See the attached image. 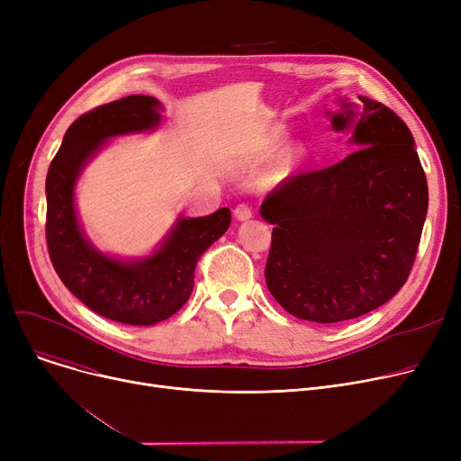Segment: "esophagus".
I'll use <instances>...</instances> for the list:
<instances>
[{"label": "esophagus", "mask_w": 461, "mask_h": 461, "mask_svg": "<svg viewBox=\"0 0 461 461\" xmlns=\"http://www.w3.org/2000/svg\"><path fill=\"white\" fill-rule=\"evenodd\" d=\"M233 212L237 216V221H249V218L252 216V207L249 203H239Z\"/></svg>", "instance_id": "esophagus-1"}]
</instances>
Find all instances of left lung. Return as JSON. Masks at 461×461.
<instances>
[{
    "label": "left lung",
    "instance_id": "obj_1",
    "mask_svg": "<svg viewBox=\"0 0 461 461\" xmlns=\"http://www.w3.org/2000/svg\"><path fill=\"white\" fill-rule=\"evenodd\" d=\"M332 115L355 151L275 186L261 216L275 224L265 282L292 316L348 321L393 299L409 278L428 211V183L403 121L368 96ZM359 149L357 150L356 148Z\"/></svg>",
    "mask_w": 461,
    "mask_h": 461
}]
</instances>
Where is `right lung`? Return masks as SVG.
<instances>
[{"mask_svg": "<svg viewBox=\"0 0 461 461\" xmlns=\"http://www.w3.org/2000/svg\"><path fill=\"white\" fill-rule=\"evenodd\" d=\"M160 103L131 95L96 106L72 123L46 176V245L61 282L87 308L117 323L148 327L167 320L188 301L202 254L231 222L228 207L181 218L164 245L141 261H119L95 250L80 231L75 183L104 140L155 129Z\"/></svg>", "mask_w": 461, "mask_h": 461, "instance_id": "right-lung-1", "label": "right lung"}]
</instances>
